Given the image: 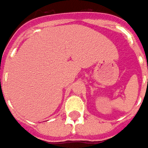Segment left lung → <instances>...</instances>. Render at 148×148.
<instances>
[{
  "instance_id": "1",
  "label": "left lung",
  "mask_w": 148,
  "mask_h": 148,
  "mask_svg": "<svg viewBox=\"0 0 148 148\" xmlns=\"http://www.w3.org/2000/svg\"><path fill=\"white\" fill-rule=\"evenodd\" d=\"M147 81H148V80H147Z\"/></svg>"
}]
</instances>
